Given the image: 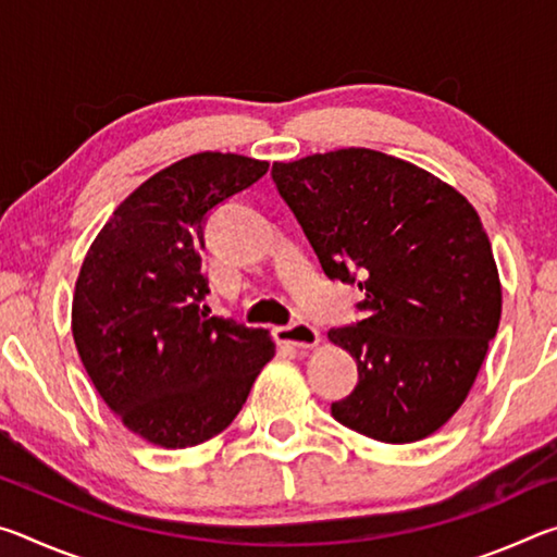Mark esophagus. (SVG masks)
Masks as SVG:
<instances>
[{"mask_svg":"<svg viewBox=\"0 0 557 557\" xmlns=\"http://www.w3.org/2000/svg\"><path fill=\"white\" fill-rule=\"evenodd\" d=\"M272 336H275L277 344H289V346H297V348H312V346L319 344V332L307 322L275 326Z\"/></svg>","mask_w":557,"mask_h":557,"instance_id":"obj_1","label":"esophagus"}]
</instances>
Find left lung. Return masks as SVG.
Returning <instances> with one entry per match:
<instances>
[{"mask_svg":"<svg viewBox=\"0 0 557 557\" xmlns=\"http://www.w3.org/2000/svg\"><path fill=\"white\" fill-rule=\"evenodd\" d=\"M272 182L326 277L366 292V319L329 332L358 366L332 414L388 445L432 435L465 403L502 319L476 211L425 169L363 147L275 162Z\"/></svg>","mask_w":557,"mask_h":557,"instance_id":"left-lung-1","label":"left lung"}]
</instances>
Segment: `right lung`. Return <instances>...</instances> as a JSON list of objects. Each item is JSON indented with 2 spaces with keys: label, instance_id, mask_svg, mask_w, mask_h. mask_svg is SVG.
Wrapping results in <instances>:
<instances>
[{
  "label": "right lung",
  "instance_id": "right-lung-1",
  "mask_svg": "<svg viewBox=\"0 0 557 557\" xmlns=\"http://www.w3.org/2000/svg\"><path fill=\"white\" fill-rule=\"evenodd\" d=\"M268 166L201 152L162 169L117 206L83 260L75 348L108 408L152 445L184 449L219 435L275 356L265 329L209 314L201 272L209 213Z\"/></svg>",
  "mask_w": 557,
  "mask_h": 557
}]
</instances>
